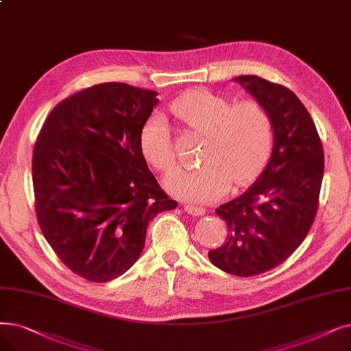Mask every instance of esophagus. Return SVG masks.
<instances>
[{
  "mask_svg": "<svg viewBox=\"0 0 351 351\" xmlns=\"http://www.w3.org/2000/svg\"><path fill=\"white\" fill-rule=\"evenodd\" d=\"M184 208L188 213H191V215H193V217H201L205 213V208L196 206V205H192V204H185Z\"/></svg>",
  "mask_w": 351,
  "mask_h": 351,
  "instance_id": "1",
  "label": "esophagus"
}]
</instances>
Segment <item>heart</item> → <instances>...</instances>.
Wrapping results in <instances>:
<instances>
[{"mask_svg": "<svg viewBox=\"0 0 351 351\" xmlns=\"http://www.w3.org/2000/svg\"><path fill=\"white\" fill-rule=\"evenodd\" d=\"M172 113L186 128L202 132L206 141L199 167H176L165 179L172 195L184 201L218 199L230 185L239 186L255 173L268 154L272 123L268 110L256 100H231L208 90H192L178 97ZM141 147L149 163L160 172L175 163V147L167 119L156 112L141 133Z\"/></svg>", "mask_w": 351, "mask_h": 351, "instance_id": "heart-1", "label": "heart"}]
</instances>
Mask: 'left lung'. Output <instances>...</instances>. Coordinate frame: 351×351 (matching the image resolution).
Returning <instances> with one entry per match:
<instances>
[{
	"label": "left lung",
	"instance_id": "obj_1",
	"mask_svg": "<svg viewBox=\"0 0 351 351\" xmlns=\"http://www.w3.org/2000/svg\"><path fill=\"white\" fill-rule=\"evenodd\" d=\"M235 82L268 110L274 147L254 184L215 210L230 234L208 256L228 274L252 277L284 263L307 237L318 209L324 152L308 110L291 90L258 75Z\"/></svg>",
	"mask_w": 351,
	"mask_h": 351
}]
</instances>
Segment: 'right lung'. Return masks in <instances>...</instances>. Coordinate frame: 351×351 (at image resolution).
Here are the masks:
<instances>
[{"label": "right lung", "instance_id": "1", "mask_svg": "<svg viewBox=\"0 0 351 351\" xmlns=\"http://www.w3.org/2000/svg\"><path fill=\"white\" fill-rule=\"evenodd\" d=\"M158 93L125 83L84 88L51 110L33 154L36 215L69 269L108 282L141 256L171 199L149 171L141 133Z\"/></svg>", "mask_w": 351, "mask_h": 351}]
</instances>
